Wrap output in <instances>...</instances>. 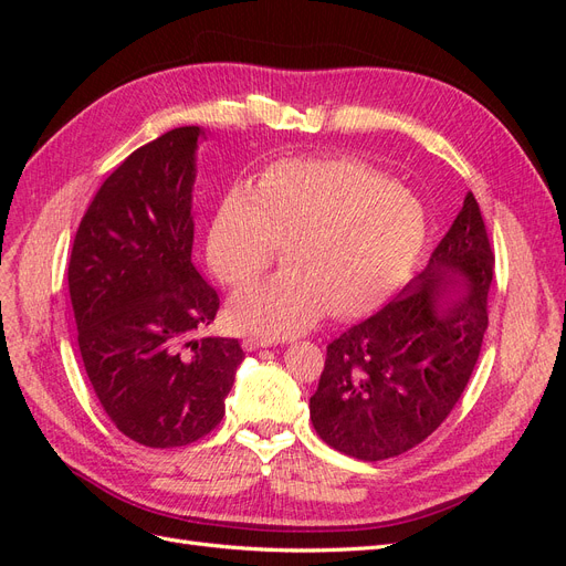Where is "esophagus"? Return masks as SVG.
Here are the masks:
<instances>
[{
    "label": "esophagus",
    "instance_id": "esophagus-1",
    "mask_svg": "<svg viewBox=\"0 0 566 566\" xmlns=\"http://www.w3.org/2000/svg\"><path fill=\"white\" fill-rule=\"evenodd\" d=\"M269 345H271V337H264V335H248V337H243L245 352H254V349H262V347H269Z\"/></svg>",
    "mask_w": 566,
    "mask_h": 566
}]
</instances>
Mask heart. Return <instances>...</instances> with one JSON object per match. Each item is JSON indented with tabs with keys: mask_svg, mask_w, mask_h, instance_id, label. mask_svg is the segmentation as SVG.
Returning <instances> with one entry per match:
<instances>
[{
	"mask_svg": "<svg viewBox=\"0 0 566 566\" xmlns=\"http://www.w3.org/2000/svg\"><path fill=\"white\" fill-rule=\"evenodd\" d=\"M427 219L420 200L380 169L349 156L293 158L271 165L250 191L221 196L205 254L214 276L243 290L276 264L281 276L238 295L241 328L285 335L314 323L375 310L416 264Z\"/></svg>",
	"mask_w": 566,
	"mask_h": 566,
	"instance_id": "obj_1",
	"label": "heart"
}]
</instances>
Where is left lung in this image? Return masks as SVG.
Returning <instances> with one entry per match:
<instances>
[{
  "instance_id": "obj_1",
  "label": "left lung",
  "mask_w": 566,
  "mask_h": 566,
  "mask_svg": "<svg viewBox=\"0 0 566 566\" xmlns=\"http://www.w3.org/2000/svg\"><path fill=\"white\" fill-rule=\"evenodd\" d=\"M493 264L479 202L468 193L430 262L399 297L325 349L310 413L328 447L385 460L418 447L449 418L482 352ZM447 289L467 295L451 298Z\"/></svg>"
}]
</instances>
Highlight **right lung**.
I'll use <instances>...</instances> for the list:
<instances>
[{
	"mask_svg": "<svg viewBox=\"0 0 566 566\" xmlns=\"http://www.w3.org/2000/svg\"><path fill=\"white\" fill-rule=\"evenodd\" d=\"M200 134L136 148L84 212L67 264L87 378L117 430L150 449L210 434L245 356L238 339H196L219 310L191 262Z\"/></svg>",
	"mask_w": 566,
	"mask_h": 566,
	"instance_id": "add662e5",
	"label": "right lung"
}]
</instances>
